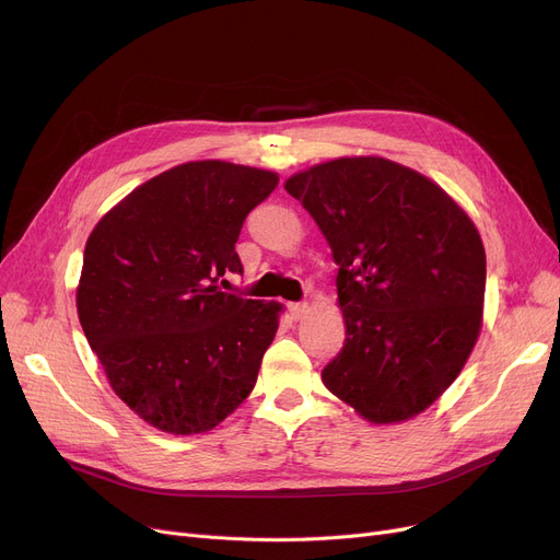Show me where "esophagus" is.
<instances>
[{"instance_id": "1", "label": "esophagus", "mask_w": 560, "mask_h": 560, "mask_svg": "<svg viewBox=\"0 0 560 560\" xmlns=\"http://www.w3.org/2000/svg\"><path fill=\"white\" fill-rule=\"evenodd\" d=\"M288 311L295 319H302L308 313V304L306 302H292V304H288Z\"/></svg>"}]
</instances>
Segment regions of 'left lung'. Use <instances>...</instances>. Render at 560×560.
<instances>
[{
  "label": "left lung",
  "mask_w": 560,
  "mask_h": 560,
  "mask_svg": "<svg viewBox=\"0 0 560 560\" xmlns=\"http://www.w3.org/2000/svg\"><path fill=\"white\" fill-rule=\"evenodd\" d=\"M340 265L345 345L325 386L374 424L413 418L443 395L483 315L486 252L460 206L420 172L378 156L290 176Z\"/></svg>",
  "instance_id": "8db88e82"
}]
</instances>
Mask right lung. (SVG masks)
I'll return each instance as SVG.
<instances>
[{
  "label": "right lung",
  "instance_id": "add662e5",
  "mask_svg": "<svg viewBox=\"0 0 560 560\" xmlns=\"http://www.w3.org/2000/svg\"><path fill=\"white\" fill-rule=\"evenodd\" d=\"M279 176L224 161L176 165L93 229L77 311L110 388L152 427L190 435L252 393L279 327L277 302L224 292L235 243Z\"/></svg>",
  "mask_w": 560,
  "mask_h": 560
}]
</instances>
